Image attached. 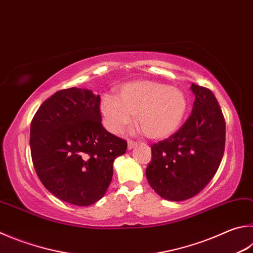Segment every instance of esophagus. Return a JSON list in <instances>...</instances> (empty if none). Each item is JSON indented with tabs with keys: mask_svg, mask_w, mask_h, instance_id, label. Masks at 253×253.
<instances>
[{
	"mask_svg": "<svg viewBox=\"0 0 253 253\" xmlns=\"http://www.w3.org/2000/svg\"><path fill=\"white\" fill-rule=\"evenodd\" d=\"M135 146H137V141L132 140V139L128 140V149H132Z\"/></svg>",
	"mask_w": 253,
	"mask_h": 253,
	"instance_id": "esophagus-1",
	"label": "esophagus"
}]
</instances>
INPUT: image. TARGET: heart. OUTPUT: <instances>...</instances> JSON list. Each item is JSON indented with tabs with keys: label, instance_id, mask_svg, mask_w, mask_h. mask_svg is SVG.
I'll list each match as a JSON object with an SVG mask.
<instances>
[{
	"label": "heart",
	"instance_id": "1",
	"mask_svg": "<svg viewBox=\"0 0 253 253\" xmlns=\"http://www.w3.org/2000/svg\"><path fill=\"white\" fill-rule=\"evenodd\" d=\"M118 96L104 95L100 113L109 131L117 134L129 125L132 115L145 134L154 139L166 138L177 129L186 113L182 91L160 83L138 81L119 87Z\"/></svg>",
	"mask_w": 253,
	"mask_h": 253
}]
</instances>
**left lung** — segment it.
I'll return each mask as SVG.
<instances>
[{
	"mask_svg": "<svg viewBox=\"0 0 253 253\" xmlns=\"http://www.w3.org/2000/svg\"><path fill=\"white\" fill-rule=\"evenodd\" d=\"M190 116L168 138L151 145L146 176L151 188L171 201L198 195L217 172L226 146V122L212 91L192 83Z\"/></svg>",
	"mask_w": 253,
	"mask_h": 253,
	"instance_id": "obj_1",
	"label": "left lung"
}]
</instances>
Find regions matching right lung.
<instances>
[{
	"label": "right lung",
	"mask_w": 253,
	"mask_h": 253,
	"mask_svg": "<svg viewBox=\"0 0 253 253\" xmlns=\"http://www.w3.org/2000/svg\"><path fill=\"white\" fill-rule=\"evenodd\" d=\"M31 155L44 187L68 204L89 206L105 195L113 163L127 141L103 127L100 96L71 87L50 96L31 123Z\"/></svg>",
	"instance_id": "obj_1"
}]
</instances>
